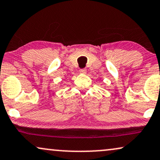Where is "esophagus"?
<instances>
[{
    "instance_id": "34e87169",
    "label": "esophagus",
    "mask_w": 160,
    "mask_h": 160,
    "mask_svg": "<svg viewBox=\"0 0 160 160\" xmlns=\"http://www.w3.org/2000/svg\"><path fill=\"white\" fill-rule=\"evenodd\" d=\"M80 72L81 73V74H86V68L80 69Z\"/></svg>"
}]
</instances>
